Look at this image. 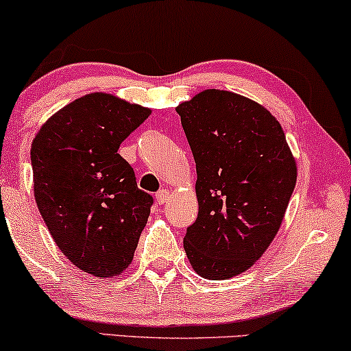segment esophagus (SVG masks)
<instances>
[{"instance_id":"obj_1","label":"esophagus","mask_w":351,"mask_h":351,"mask_svg":"<svg viewBox=\"0 0 351 351\" xmlns=\"http://www.w3.org/2000/svg\"><path fill=\"white\" fill-rule=\"evenodd\" d=\"M169 195H170L169 189H160V191L157 192V194H156V200H157V204H159V205H164L165 202L169 200Z\"/></svg>"}]
</instances>
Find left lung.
I'll use <instances>...</instances> for the list:
<instances>
[{
	"instance_id": "obj_1",
	"label": "left lung",
	"mask_w": 351,
	"mask_h": 351,
	"mask_svg": "<svg viewBox=\"0 0 351 351\" xmlns=\"http://www.w3.org/2000/svg\"><path fill=\"white\" fill-rule=\"evenodd\" d=\"M195 160L199 216L184 250L195 274L227 280L265 253L285 218L298 165L263 105L206 88L176 106Z\"/></svg>"
}]
</instances>
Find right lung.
<instances>
[{
  "label": "right lung",
  "mask_w": 351,
  "mask_h": 351,
  "mask_svg": "<svg viewBox=\"0 0 351 351\" xmlns=\"http://www.w3.org/2000/svg\"><path fill=\"white\" fill-rule=\"evenodd\" d=\"M151 114L111 93H87L49 117L32 145L38 210L63 254L98 278L130 265L152 197L117 154Z\"/></svg>",
  "instance_id": "obj_1"
}]
</instances>
